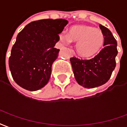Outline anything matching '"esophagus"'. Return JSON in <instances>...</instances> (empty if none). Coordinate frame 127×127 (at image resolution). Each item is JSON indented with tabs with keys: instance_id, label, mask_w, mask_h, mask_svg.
I'll return each mask as SVG.
<instances>
[{
	"instance_id": "1",
	"label": "esophagus",
	"mask_w": 127,
	"mask_h": 127,
	"mask_svg": "<svg viewBox=\"0 0 127 127\" xmlns=\"http://www.w3.org/2000/svg\"><path fill=\"white\" fill-rule=\"evenodd\" d=\"M73 53H74V52H73V51H72V54H73Z\"/></svg>"
}]
</instances>
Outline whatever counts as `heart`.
<instances>
[{
	"label": "heart",
	"instance_id": "obj_1",
	"mask_svg": "<svg viewBox=\"0 0 127 127\" xmlns=\"http://www.w3.org/2000/svg\"><path fill=\"white\" fill-rule=\"evenodd\" d=\"M60 41L69 44L71 41L76 42L78 53L84 57H89L100 50L104 42V36L99 30L87 25H76L70 27L67 34H62Z\"/></svg>",
	"mask_w": 127,
	"mask_h": 127
}]
</instances>
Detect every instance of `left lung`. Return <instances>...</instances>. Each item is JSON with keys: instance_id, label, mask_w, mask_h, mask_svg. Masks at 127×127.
Segmentation results:
<instances>
[{"instance_id": "1", "label": "left lung", "mask_w": 127, "mask_h": 127, "mask_svg": "<svg viewBox=\"0 0 127 127\" xmlns=\"http://www.w3.org/2000/svg\"><path fill=\"white\" fill-rule=\"evenodd\" d=\"M99 28L104 36V47L100 52L90 60L70 58L76 80L83 87L89 89L107 83L116 67V56L118 54L116 40L106 27L100 24Z\"/></svg>"}]
</instances>
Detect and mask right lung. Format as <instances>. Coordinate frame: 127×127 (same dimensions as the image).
Returning a JSON list of instances; mask_svg holds the SVG:
<instances>
[{"mask_svg":"<svg viewBox=\"0 0 127 127\" xmlns=\"http://www.w3.org/2000/svg\"><path fill=\"white\" fill-rule=\"evenodd\" d=\"M67 23L64 19L37 20L18 34L9 65L13 80L21 87L34 91L49 82L53 63L60 51L54 47Z\"/></svg>","mask_w":127,"mask_h":127,"instance_id":"right-lung-1","label":"right lung"}]
</instances>
